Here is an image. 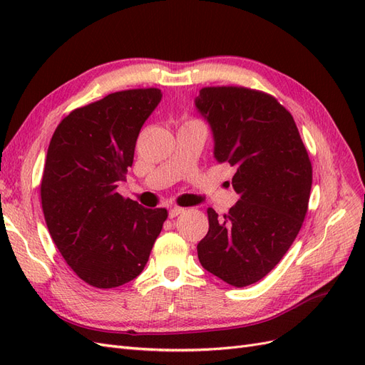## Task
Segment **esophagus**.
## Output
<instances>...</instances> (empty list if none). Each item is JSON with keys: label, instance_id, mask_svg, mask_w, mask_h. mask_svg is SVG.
<instances>
[{"label": "esophagus", "instance_id": "34e87169", "mask_svg": "<svg viewBox=\"0 0 365 365\" xmlns=\"http://www.w3.org/2000/svg\"><path fill=\"white\" fill-rule=\"evenodd\" d=\"M182 212H184V208H181V207H172L169 210V217L173 219V217H176L178 215H181Z\"/></svg>", "mask_w": 365, "mask_h": 365}]
</instances>
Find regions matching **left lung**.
Masks as SVG:
<instances>
[{"label": "left lung", "instance_id": "8db88e82", "mask_svg": "<svg viewBox=\"0 0 365 365\" xmlns=\"http://www.w3.org/2000/svg\"><path fill=\"white\" fill-rule=\"evenodd\" d=\"M195 105L210 123L215 158L236 168L239 201L224 220L207 208L208 233L197 244L202 267L244 288L274 269L300 231L312 164L291 113L277 98L245 86H205Z\"/></svg>", "mask_w": 365, "mask_h": 365}]
</instances>
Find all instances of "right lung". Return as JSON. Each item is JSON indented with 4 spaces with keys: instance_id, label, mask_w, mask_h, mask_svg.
Here are the masks:
<instances>
[{
    "instance_id": "add662e5",
    "label": "right lung",
    "mask_w": 365,
    "mask_h": 365,
    "mask_svg": "<svg viewBox=\"0 0 365 365\" xmlns=\"http://www.w3.org/2000/svg\"><path fill=\"white\" fill-rule=\"evenodd\" d=\"M161 97L158 88L108 94L71 111L51 137L41 181L43 217L68 267L94 288H117L140 275L168 219L165 208L117 193Z\"/></svg>"
}]
</instances>
